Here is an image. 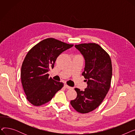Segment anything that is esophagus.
<instances>
[{
	"label": "esophagus",
	"mask_w": 135,
	"mask_h": 135,
	"mask_svg": "<svg viewBox=\"0 0 135 135\" xmlns=\"http://www.w3.org/2000/svg\"><path fill=\"white\" fill-rule=\"evenodd\" d=\"M64 86H65L66 88H67V89H70L72 88V87H70V86L67 85V84H65V85H64Z\"/></svg>",
	"instance_id": "obj_1"
}]
</instances>
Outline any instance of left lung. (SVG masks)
<instances>
[{
  "instance_id": "obj_1",
  "label": "left lung",
  "mask_w": 135,
  "mask_h": 135,
  "mask_svg": "<svg viewBox=\"0 0 135 135\" xmlns=\"http://www.w3.org/2000/svg\"><path fill=\"white\" fill-rule=\"evenodd\" d=\"M75 47L85 60L82 75L88 86L84 91L74 89L77 96L70 104L76 111L85 114L97 108L107 95L112 80V61L109 54L97 44L84 43Z\"/></svg>"
}]
</instances>
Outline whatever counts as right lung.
<instances>
[{
	"instance_id": "right-lung-1",
	"label": "right lung",
	"mask_w": 135,
	"mask_h": 135,
	"mask_svg": "<svg viewBox=\"0 0 135 135\" xmlns=\"http://www.w3.org/2000/svg\"><path fill=\"white\" fill-rule=\"evenodd\" d=\"M73 46L50 38L28 52L21 67V78L26 98L31 104L40 106L47 103L63 86L62 82L49 78L47 72L54 68L57 57Z\"/></svg>"
}]
</instances>
